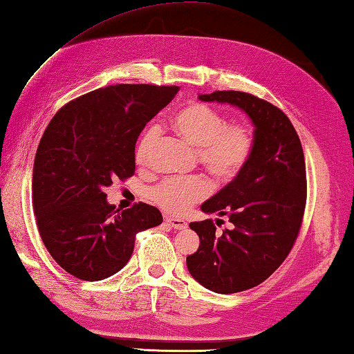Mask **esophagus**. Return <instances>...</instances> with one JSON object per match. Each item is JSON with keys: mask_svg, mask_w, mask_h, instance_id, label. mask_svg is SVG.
<instances>
[{"mask_svg": "<svg viewBox=\"0 0 354 354\" xmlns=\"http://www.w3.org/2000/svg\"><path fill=\"white\" fill-rule=\"evenodd\" d=\"M165 221H167V224H170L173 229H185V226H187V223H185L184 220H181V218H175V216H165Z\"/></svg>", "mask_w": 354, "mask_h": 354, "instance_id": "34e87169", "label": "esophagus"}]
</instances>
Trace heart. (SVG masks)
I'll return each mask as SVG.
<instances>
[{
	"instance_id": "obj_1",
	"label": "heart",
	"mask_w": 354,
	"mask_h": 354,
	"mask_svg": "<svg viewBox=\"0 0 354 354\" xmlns=\"http://www.w3.org/2000/svg\"><path fill=\"white\" fill-rule=\"evenodd\" d=\"M171 128L198 149V160L216 184H229L246 169L255 150L252 128L243 122H227L224 115L204 104L185 105L171 118ZM158 130L149 127L134 149V160L145 164ZM209 184L199 176L167 178L149 189L150 201L171 215H183L207 196Z\"/></svg>"
}]
</instances>
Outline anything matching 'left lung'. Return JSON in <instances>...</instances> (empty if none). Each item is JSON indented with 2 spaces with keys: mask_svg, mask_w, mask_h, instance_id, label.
I'll return each mask as SVG.
<instances>
[{
  "mask_svg": "<svg viewBox=\"0 0 354 354\" xmlns=\"http://www.w3.org/2000/svg\"><path fill=\"white\" fill-rule=\"evenodd\" d=\"M199 99L241 108L255 125V150L241 175L201 205L205 214L227 215L232 227L215 235L218 221L190 223L199 248L187 268L210 291H246L263 283L297 240L306 204L304 149L288 115L257 95L215 91Z\"/></svg>",
  "mask_w": 354,
  "mask_h": 354,
  "instance_id": "obj_1",
  "label": "left lung"
}]
</instances>
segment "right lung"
Wrapping results in <instances>:
<instances>
[{"instance_id":"obj_1","label":"right lung","mask_w":354,"mask_h":354,"mask_svg":"<svg viewBox=\"0 0 354 354\" xmlns=\"http://www.w3.org/2000/svg\"><path fill=\"white\" fill-rule=\"evenodd\" d=\"M179 86L119 83L62 106L38 144L32 204L50 257L74 277L104 280L130 260L138 232L159 226L155 205L120 210L105 187L134 175V147L147 122L167 106Z\"/></svg>"}]
</instances>
